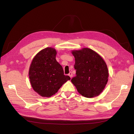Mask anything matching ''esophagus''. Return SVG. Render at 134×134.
Wrapping results in <instances>:
<instances>
[{
	"instance_id": "1",
	"label": "esophagus",
	"mask_w": 134,
	"mask_h": 134,
	"mask_svg": "<svg viewBox=\"0 0 134 134\" xmlns=\"http://www.w3.org/2000/svg\"><path fill=\"white\" fill-rule=\"evenodd\" d=\"M68 75H69V76L70 77V78H72V72H69V73Z\"/></svg>"
}]
</instances>
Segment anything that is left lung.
<instances>
[{
	"label": "left lung",
	"instance_id": "1",
	"mask_svg": "<svg viewBox=\"0 0 134 134\" xmlns=\"http://www.w3.org/2000/svg\"><path fill=\"white\" fill-rule=\"evenodd\" d=\"M75 58L76 76L71 80L77 91L87 98L98 96L103 91L109 76L107 65L101 56L91 48L71 52Z\"/></svg>",
	"mask_w": 134,
	"mask_h": 134
}]
</instances>
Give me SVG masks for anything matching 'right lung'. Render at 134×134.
I'll use <instances>...</instances> for the list:
<instances>
[{
    "label": "right lung",
    "mask_w": 134,
    "mask_h": 134,
    "mask_svg": "<svg viewBox=\"0 0 134 134\" xmlns=\"http://www.w3.org/2000/svg\"><path fill=\"white\" fill-rule=\"evenodd\" d=\"M56 50L47 47L36 54L29 69L30 83L34 90L42 97H50L70 80L62 66L56 61Z\"/></svg>",
    "instance_id": "obj_1"
}]
</instances>
